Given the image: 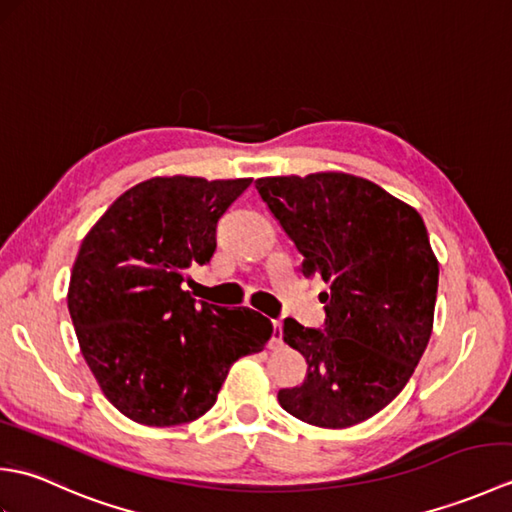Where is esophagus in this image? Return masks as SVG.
Wrapping results in <instances>:
<instances>
[{
    "mask_svg": "<svg viewBox=\"0 0 512 512\" xmlns=\"http://www.w3.org/2000/svg\"><path fill=\"white\" fill-rule=\"evenodd\" d=\"M281 321H273V339H270V347H273V350H277V347H281L284 345V341H281Z\"/></svg>",
    "mask_w": 512,
    "mask_h": 512,
    "instance_id": "obj_1",
    "label": "esophagus"
}]
</instances>
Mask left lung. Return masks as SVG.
I'll list each match as a JSON object with an SVG mask.
<instances>
[{
    "instance_id": "obj_1",
    "label": "left lung",
    "mask_w": 512,
    "mask_h": 512,
    "mask_svg": "<svg viewBox=\"0 0 512 512\" xmlns=\"http://www.w3.org/2000/svg\"><path fill=\"white\" fill-rule=\"evenodd\" d=\"M262 200L303 255L321 292L323 328L284 321V341L306 356L299 387L279 405L325 429H345L385 409L427 350L438 259L409 204L350 173L259 178Z\"/></svg>"
}]
</instances>
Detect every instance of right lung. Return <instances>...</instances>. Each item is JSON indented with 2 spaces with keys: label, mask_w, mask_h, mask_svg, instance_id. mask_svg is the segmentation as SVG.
<instances>
[{
  "label": "right lung",
  "mask_w": 512,
  "mask_h": 512,
  "mask_svg": "<svg viewBox=\"0 0 512 512\" xmlns=\"http://www.w3.org/2000/svg\"><path fill=\"white\" fill-rule=\"evenodd\" d=\"M250 178H151L125 191L85 235L68 310L85 363L134 422L204 416L237 358L262 352L273 323L250 308L195 301L184 273L215 253V226Z\"/></svg>",
  "instance_id": "add662e5"
}]
</instances>
